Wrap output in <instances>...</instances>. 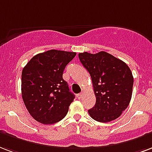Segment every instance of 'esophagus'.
I'll return each mask as SVG.
<instances>
[{"mask_svg": "<svg viewBox=\"0 0 152 152\" xmlns=\"http://www.w3.org/2000/svg\"><path fill=\"white\" fill-rule=\"evenodd\" d=\"M83 95H84V93H83V92H80V93H79V94L77 95V97H78V99H81V98H82V96H83Z\"/></svg>", "mask_w": 152, "mask_h": 152, "instance_id": "esophagus-1", "label": "esophagus"}]
</instances>
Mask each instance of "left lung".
I'll list each match as a JSON object with an SVG mask.
<instances>
[{"label": "left lung", "mask_w": 152, "mask_h": 152, "mask_svg": "<svg viewBox=\"0 0 152 152\" xmlns=\"http://www.w3.org/2000/svg\"><path fill=\"white\" fill-rule=\"evenodd\" d=\"M81 64L90 73L96 101L89 115L98 122L120 117L129 105L133 88L132 73L120 59L106 52L79 53Z\"/></svg>", "instance_id": "1"}]
</instances>
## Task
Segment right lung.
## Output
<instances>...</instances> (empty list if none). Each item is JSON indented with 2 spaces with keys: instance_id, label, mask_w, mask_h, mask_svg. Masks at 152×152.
<instances>
[{
  "instance_id": "right-lung-1",
  "label": "right lung",
  "mask_w": 152,
  "mask_h": 152,
  "mask_svg": "<svg viewBox=\"0 0 152 152\" xmlns=\"http://www.w3.org/2000/svg\"><path fill=\"white\" fill-rule=\"evenodd\" d=\"M76 53L48 50L30 60L21 74V94L33 119L44 124L61 121L68 112L75 96L63 79L66 65Z\"/></svg>"
}]
</instances>
